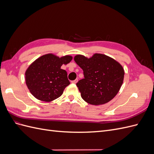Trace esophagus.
I'll return each mask as SVG.
<instances>
[{"mask_svg":"<svg viewBox=\"0 0 154 154\" xmlns=\"http://www.w3.org/2000/svg\"><path fill=\"white\" fill-rule=\"evenodd\" d=\"M71 82H72V83H74V84H75V83H76L78 82V79H76V80H74L72 81Z\"/></svg>","mask_w":154,"mask_h":154,"instance_id":"obj_1","label":"esophagus"}]
</instances>
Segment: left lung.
Returning <instances> with one entry per match:
<instances>
[{
    "label": "left lung",
    "mask_w": 154,
    "mask_h": 154,
    "mask_svg": "<svg viewBox=\"0 0 154 154\" xmlns=\"http://www.w3.org/2000/svg\"><path fill=\"white\" fill-rule=\"evenodd\" d=\"M74 59L83 71L84 78L76 83L82 99L94 105L112 100L123 84V67L113 58L98 53L90 58L79 54Z\"/></svg>",
    "instance_id": "obj_1"
}]
</instances>
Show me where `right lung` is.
I'll return each instance as SVG.
<instances>
[{
	"label": "right lung",
	"instance_id": "1",
	"mask_svg": "<svg viewBox=\"0 0 154 154\" xmlns=\"http://www.w3.org/2000/svg\"><path fill=\"white\" fill-rule=\"evenodd\" d=\"M71 56L59 58L53 54L42 56L32 63L26 71V83L36 99L49 102L61 96L70 84L63 64L71 61Z\"/></svg>",
	"mask_w": 154,
	"mask_h": 154
}]
</instances>
